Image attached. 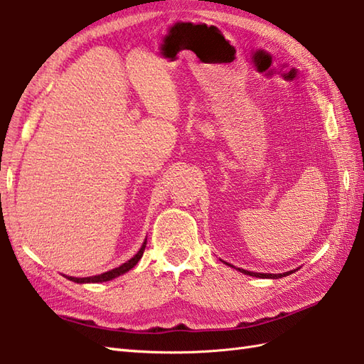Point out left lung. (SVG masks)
I'll return each mask as SVG.
<instances>
[{"label":"left lung","instance_id":"obj_1","mask_svg":"<svg viewBox=\"0 0 364 364\" xmlns=\"http://www.w3.org/2000/svg\"><path fill=\"white\" fill-rule=\"evenodd\" d=\"M232 266V264H229ZM233 268V266H232ZM243 274H247V276H252V277H260V279H279V277H285L288 276V274H291L293 271L289 272H284V274H260V272H250V271H246V269H240Z\"/></svg>","mask_w":364,"mask_h":364}]
</instances>
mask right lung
Returning <instances> with one entry per match:
<instances>
[{"label":"right lung","mask_w":364,"mask_h":364,"mask_svg":"<svg viewBox=\"0 0 364 364\" xmlns=\"http://www.w3.org/2000/svg\"><path fill=\"white\" fill-rule=\"evenodd\" d=\"M144 245H146V241H144ZM141 246V249L139 250V252H136L131 260L129 262H126L124 264H121V266H118V268H115V269H112V271H107V272H104V274H100V276H93V277H82V279H79V277H68L70 280H73V282H76V284H98V282H107V280H112V279H115V277H118V276H121V274H124V272H127L129 269H132L134 266L139 263V260L141 258V255H143V250H144V247L146 246Z\"/></svg>","instance_id":"right-lung-1"}]
</instances>
